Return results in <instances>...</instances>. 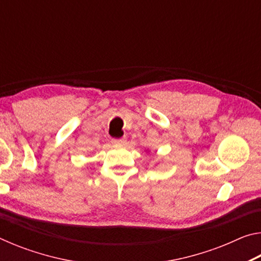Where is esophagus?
<instances>
[{
	"label": "esophagus",
	"instance_id": "1",
	"mask_svg": "<svg viewBox=\"0 0 261 261\" xmlns=\"http://www.w3.org/2000/svg\"><path fill=\"white\" fill-rule=\"evenodd\" d=\"M125 139H126L125 137H122V138H117V139H113V143L115 145H123L126 141Z\"/></svg>",
	"mask_w": 261,
	"mask_h": 261
}]
</instances>
